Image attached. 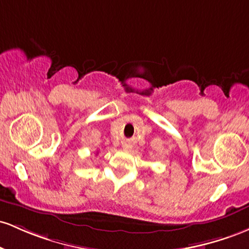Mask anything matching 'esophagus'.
I'll return each instance as SVG.
<instances>
[{
    "label": "esophagus",
    "mask_w": 249,
    "mask_h": 249,
    "mask_svg": "<svg viewBox=\"0 0 249 249\" xmlns=\"http://www.w3.org/2000/svg\"><path fill=\"white\" fill-rule=\"evenodd\" d=\"M124 149H128V148H129V146H128V144L125 143V144H124Z\"/></svg>",
    "instance_id": "34e87169"
}]
</instances>
